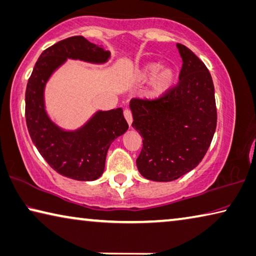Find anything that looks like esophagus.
<instances>
[{"label": "esophagus", "mask_w": 256, "mask_h": 256, "mask_svg": "<svg viewBox=\"0 0 256 256\" xmlns=\"http://www.w3.org/2000/svg\"><path fill=\"white\" fill-rule=\"evenodd\" d=\"M124 116H125V120H128V126L131 128V125H132V122H133V120H132V112L128 110V109H126V110H124Z\"/></svg>", "instance_id": "esophagus-1"}]
</instances>
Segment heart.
Listing matches in <instances>:
<instances>
[{"instance_id": "1", "label": "heart", "mask_w": 256, "mask_h": 256, "mask_svg": "<svg viewBox=\"0 0 256 256\" xmlns=\"http://www.w3.org/2000/svg\"><path fill=\"white\" fill-rule=\"evenodd\" d=\"M178 72L174 67L168 66L162 68V64L157 62H148L136 72L134 80L138 84L147 83L146 98L157 101L165 98L176 86Z\"/></svg>"}]
</instances>
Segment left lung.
<instances>
[{
    "mask_svg": "<svg viewBox=\"0 0 256 256\" xmlns=\"http://www.w3.org/2000/svg\"><path fill=\"white\" fill-rule=\"evenodd\" d=\"M176 48L184 62L178 86L160 100L130 101L132 126L144 138L138 170L157 182L176 180L196 168L216 128L212 76L192 50Z\"/></svg>",
    "mask_w": 256,
    "mask_h": 256,
    "instance_id": "8db88e82",
    "label": "left lung"
}]
</instances>
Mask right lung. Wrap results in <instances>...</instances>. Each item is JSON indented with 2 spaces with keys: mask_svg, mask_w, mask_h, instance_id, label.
<instances>
[{
  "mask_svg": "<svg viewBox=\"0 0 256 256\" xmlns=\"http://www.w3.org/2000/svg\"><path fill=\"white\" fill-rule=\"evenodd\" d=\"M67 59L104 64L110 52L83 38L72 36L56 43L40 56L26 88L28 132L40 155L62 176L77 181H94L102 176L112 142L128 131L123 109L96 110L83 125L66 130L46 112V88L52 75Z\"/></svg>",
  "mask_w": 256,
  "mask_h": 256,
  "instance_id": "1",
  "label": "right lung"
}]
</instances>
